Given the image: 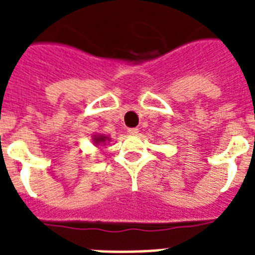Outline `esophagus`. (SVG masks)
Listing matches in <instances>:
<instances>
[{
  "instance_id": "obj_1",
  "label": "esophagus",
  "mask_w": 255,
  "mask_h": 255,
  "mask_svg": "<svg viewBox=\"0 0 255 255\" xmlns=\"http://www.w3.org/2000/svg\"><path fill=\"white\" fill-rule=\"evenodd\" d=\"M127 132L128 135H137V133H139V129H137V128H128Z\"/></svg>"
}]
</instances>
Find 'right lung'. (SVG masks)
Instances as JSON below:
<instances>
[{
	"instance_id": "add662e5",
	"label": "right lung",
	"mask_w": 255,
	"mask_h": 255,
	"mask_svg": "<svg viewBox=\"0 0 255 255\" xmlns=\"http://www.w3.org/2000/svg\"><path fill=\"white\" fill-rule=\"evenodd\" d=\"M104 140H106V137H104V136H103V137H96V136H95V143H98V144L103 143Z\"/></svg>"
}]
</instances>
